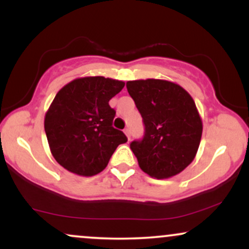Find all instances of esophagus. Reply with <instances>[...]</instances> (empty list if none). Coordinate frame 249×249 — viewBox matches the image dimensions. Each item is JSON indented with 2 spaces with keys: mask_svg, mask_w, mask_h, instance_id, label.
Wrapping results in <instances>:
<instances>
[{
  "mask_svg": "<svg viewBox=\"0 0 249 249\" xmlns=\"http://www.w3.org/2000/svg\"><path fill=\"white\" fill-rule=\"evenodd\" d=\"M124 133L126 134L127 139H128V141H130V138H131V132H130V130H128V128H125V130H124Z\"/></svg>",
  "mask_w": 249,
  "mask_h": 249,
  "instance_id": "1",
  "label": "esophagus"
}]
</instances>
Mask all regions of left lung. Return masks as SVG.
<instances>
[{"mask_svg":"<svg viewBox=\"0 0 249 249\" xmlns=\"http://www.w3.org/2000/svg\"><path fill=\"white\" fill-rule=\"evenodd\" d=\"M145 125L142 141L131 150L139 167L148 176L166 179L184 171L198 152L202 122L190 93L164 79H138L126 83Z\"/></svg>","mask_w":249,"mask_h":249,"instance_id":"obj_1","label":"left lung"}]
</instances>
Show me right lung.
I'll list each match as a JSON object with an SVG mask.
<instances>
[{"instance_id": "obj_1", "label": "right lung", "mask_w": 249, "mask_h": 249, "mask_svg": "<svg viewBox=\"0 0 249 249\" xmlns=\"http://www.w3.org/2000/svg\"><path fill=\"white\" fill-rule=\"evenodd\" d=\"M125 83L103 76L82 77L57 92L44 117L51 154L71 173L92 177L107 167L118 145L127 142L112 126L108 101Z\"/></svg>"}]
</instances>
